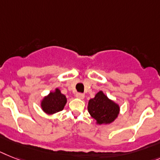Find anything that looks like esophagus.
<instances>
[{"label": "esophagus", "mask_w": 160, "mask_h": 160, "mask_svg": "<svg viewBox=\"0 0 160 160\" xmlns=\"http://www.w3.org/2000/svg\"><path fill=\"white\" fill-rule=\"evenodd\" d=\"M75 96L77 97L78 99H81V100H82V99H84V95L82 94V93H77V94L75 95Z\"/></svg>", "instance_id": "obj_1"}]
</instances>
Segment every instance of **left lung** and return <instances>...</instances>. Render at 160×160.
Returning <instances> with one entry per match:
<instances>
[{
	"label": "left lung",
	"mask_w": 160,
	"mask_h": 160,
	"mask_svg": "<svg viewBox=\"0 0 160 160\" xmlns=\"http://www.w3.org/2000/svg\"><path fill=\"white\" fill-rule=\"evenodd\" d=\"M88 109L90 115L96 120V124L106 125L112 123L118 118L120 107L102 91H100L95 95L94 98L88 101Z\"/></svg>",
	"instance_id": "8db88e82"
}]
</instances>
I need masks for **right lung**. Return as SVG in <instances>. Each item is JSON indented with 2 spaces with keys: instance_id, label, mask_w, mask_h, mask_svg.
Here are the masks:
<instances>
[{
  "instance_id": "right-lung-1",
  "label": "right lung",
  "mask_w": 160,
  "mask_h": 160,
  "mask_svg": "<svg viewBox=\"0 0 160 160\" xmlns=\"http://www.w3.org/2000/svg\"><path fill=\"white\" fill-rule=\"evenodd\" d=\"M66 103V96L62 94L60 90L57 88L43 97L41 101L40 105L43 112L49 115H52L63 110Z\"/></svg>"
}]
</instances>
